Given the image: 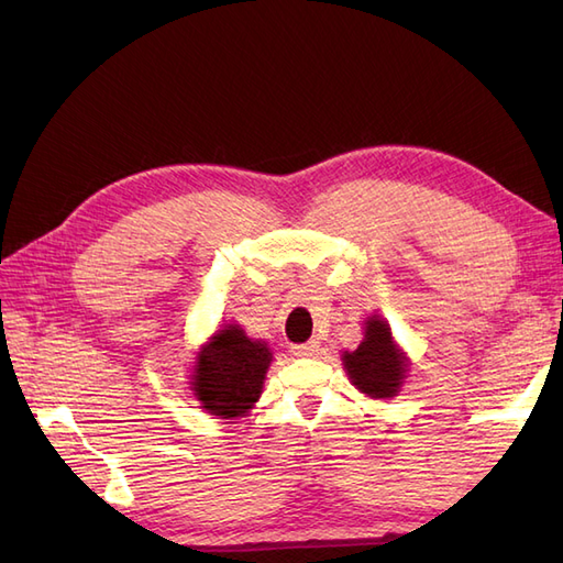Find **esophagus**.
Wrapping results in <instances>:
<instances>
[{"mask_svg": "<svg viewBox=\"0 0 563 563\" xmlns=\"http://www.w3.org/2000/svg\"><path fill=\"white\" fill-rule=\"evenodd\" d=\"M291 352H294L296 356H312V354H317V352H319V340H317V338H312V340H308V343L291 345Z\"/></svg>", "mask_w": 563, "mask_h": 563, "instance_id": "esophagus-1", "label": "esophagus"}]
</instances>
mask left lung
Wrapping results in <instances>:
<instances>
[{
	"instance_id": "obj_1",
	"label": "left lung",
	"mask_w": 563,
	"mask_h": 563,
	"mask_svg": "<svg viewBox=\"0 0 563 563\" xmlns=\"http://www.w3.org/2000/svg\"><path fill=\"white\" fill-rule=\"evenodd\" d=\"M343 366L352 385L371 399L395 397L408 371L406 354L391 338L389 323L378 314L366 319L360 347L343 352Z\"/></svg>"
}]
</instances>
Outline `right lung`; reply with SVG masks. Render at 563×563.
Here are the masks:
<instances>
[{"label": "right lung", "instance_id": "add662e5", "mask_svg": "<svg viewBox=\"0 0 563 563\" xmlns=\"http://www.w3.org/2000/svg\"><path fill=\"white\" fill-rule=\"evenodd\" d=\"M269 362L265 340H253L240 323H228L197 354L192 391L199 408L225 420L246 416L261 397Z\"/></svg>", "mask_w": 563, "mask_h": 563}]
</instances>
